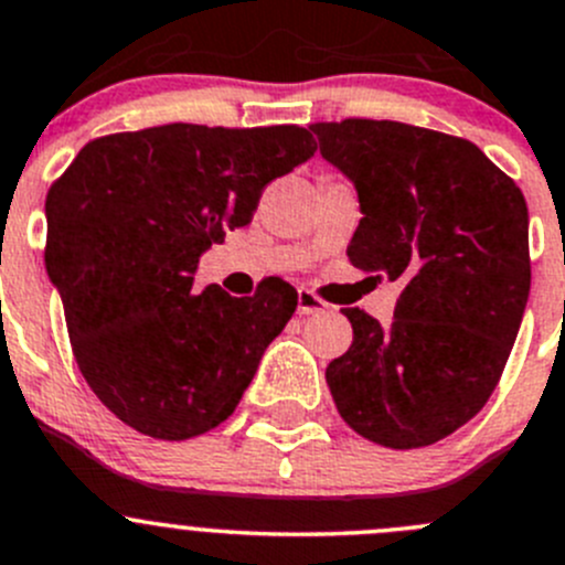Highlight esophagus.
I'll return each instance as SVG.
<instances>
[{"instance_id":"esophagus-1","label":"esophagus","mask_w":565,"mask_h":565,"mask_svg":"<svg viewBox=\"0 0 565 565\" xmlns=\"http://www.w3.org/2000/svg\"><path fill=\"white\" fill-rule=\"evenodd\" d=\"M326 312V300H320L318 295L309 292V289H300L298 292V315H318Z\"/></svg>"}]
</instances>
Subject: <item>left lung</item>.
<instances>
[{
    "label": "left lung",
    "instance_id": "1",
    "mask_svg": "<svg viewBox=\"0 0 565 565\" xmlns=\"http://www.w3.org/2000/svg\"><path fill=\"white\" fill-rule=\"evenodd\" d=\"M354 181L351 265L402 281L393 320L342 309L354 342L326 367L342 420L387 449H420L497 390L530 298V214L513 178L468 139L390 119L309 125Z\"/></svg>",
    "mask_w": 565,
    "mask_h": 565
}]
</instances>
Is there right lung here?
<instances>
[{
	"instance_id": "obj_1",
	"label": "right lung",
	"mask_w": 565,
	"mask_h": 565,
	"mask_svg": "<svg viewBox=\"0 0 565 565\" xmlns=\"http://www.w3.org/2000/svg\"><path fill=\"white\" fill-rule=\"evenodd\" d=\"M315 150L298 125L175 122L88 141L52 183L46 273L77 367L122 424L189 440L234 413L298 292L281 278L250 298L194 292V270Z\"/></svg>"
}]
</instances>
